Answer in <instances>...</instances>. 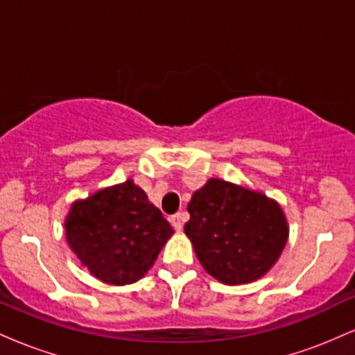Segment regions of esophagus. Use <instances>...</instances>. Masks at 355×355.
Masks as SVG:
<instances>
[{"mask_svg":"<svg viewBox=\"0 0 355 355\" xmlns=\"http://www.w3.org/2000/svg\"><path fill=\"white\" fill-rule=\"evenodd\" d=\"M170 222H172V225H173L175 230L180 232L182 227H183V214L172 215V217H170Z\"/></svg>","mask_w":355,"mask_h":355,"instance_id":"1","label":"esophagus"}]
</instances>
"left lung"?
Instances as JSON below:
<instances>
[{"label": "left lung", "mask_w": 355, "mask_h": 355, "mask_svg": "<svg viewBox=\"0 0 355 355\" xmlns=\"http://www.w3.org/2000/svg\"><path fill=\"white\" fill-rule=\"evenodd\" d=\"M185 234L209 274L225 285L250 284L275 266L288 240L282 207L262 191L210 178L193 191Z\"/></svg>", "instance_id": "left-lung-1"}]
</instances>
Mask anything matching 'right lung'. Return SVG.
Returning <instances> with one entry per match:
<instances>
[{
    "label": "right lung",
    "mask_w": 355,
    "mask_h": 355,
    "mask_svg": "<svg viewBox=\"0 0 355 355\" xmlns=\"http://www.w3.org/2000/svg\"><path fill=\"white\" fill-rule=\"evenodd\" d=\"M64 235L89 274L105 284L126 285L153 267L173 229L128 178L73 202Z\"/></svg>",
    "instance_id": "obj_1"
}]
</instances>
